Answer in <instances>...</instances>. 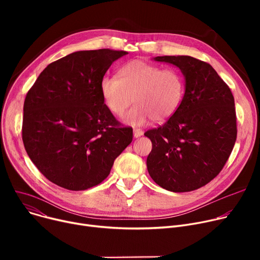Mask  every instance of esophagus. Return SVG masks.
Segmentation results:
<instances>
[{
    "instance_id": "1",
    "label": "esophagus",
    "mask_w": 260,
    "mask_h": 260,
    "mask_svg": "<svg viewBox=\"0 0 260 260\" xmlns=\"http://www.w3.org/2000/svg\"><path fill=\"white\" fill-rule=\"evenodd\" d=\"M142 135H143V132L141 129H139V128L134 129V137L135 138H139V137H141Z\"/></svg>"
}]
</instances>
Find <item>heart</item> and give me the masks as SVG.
<instances>
[{
	"instance_id": "heart-1",
	"label": "heart",
	"mask_w": 260,
	"mask_h": 260,
	"mask_svg": "<svg viewBox=\"0 0 260 260\" xmlns=\"http://www.w3.org/2000/svg\"><path fill=\"white\" fill-rule=\"evenodd\" d=\"M100 92L107 109L122 117L134 102L125 122L142 126L153 119L160 123L170 119L179 108L184 95V80L179 71L133 60L122 65L117 77H104Z\"/></svg>"
}]
</instances>
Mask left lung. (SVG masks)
I'll list each match as a JSON object with an SVG mask.
<instances>
[{
  "label": "left lung",
  "mask_w": 260,
  "mask_h": 260,
  "mask_svg": "<svg viewBox=\"0 0 260 260\" xmlns=\"http://www.w3.org/2000/svg\"><path fill=\"white\" fill-rule=\"evenodd\" d=\"M185 80L182 102L158 128L147 131L153 148L146 159L149 176L171 192H190L220 173L237 137L234 97L209 64L189 56H163Z\"/></svg>",
  "instance_id": "obj_1"
}]
</instances>
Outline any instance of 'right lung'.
Wrapping results in <instances>:
<instances>
[{"instance_id":"right-lung-1","label":"right lung","mask_w":260,"mask_h":260,"mask_svg":"<svg viewBox=\"0 0 260 260\" xmlns=\"http://www.w3.org/2000/svg\"><path fill=\"white\" fill-rule=\"evenodd\" d=\"M128 52H73L47 65L26 94L22 139L30 160L52 183L84 190L101 183L133 140L105 106L100 82Z\"/></svg>"}]
</instances>
